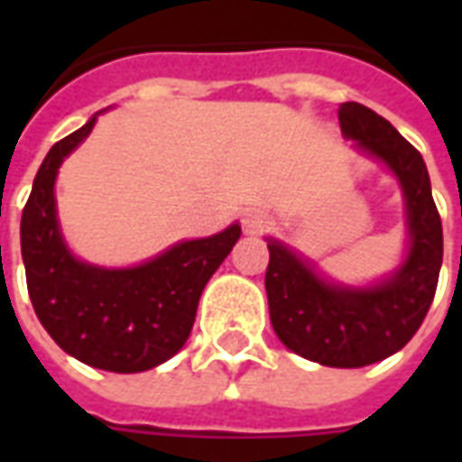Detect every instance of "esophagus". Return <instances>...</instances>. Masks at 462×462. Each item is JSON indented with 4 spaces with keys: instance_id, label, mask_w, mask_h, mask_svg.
<instances>
[{
    "instance_id": "obj_1",
    "label": "esophagus",
    "mask_w": 462,
    "mask_h": 462,
    "mask_svg": "<svg viewBox=\"0 0 462 462\" xmlns=\"http://www.w3.org/2000/svg\"><path fill=\"white\" fill-rule=\"evenodd\" d=\"M270 225L272 217L262 210H247L242 217V227L247 235H262L264 230H270Z\"/></svg>"
}]
</instances>
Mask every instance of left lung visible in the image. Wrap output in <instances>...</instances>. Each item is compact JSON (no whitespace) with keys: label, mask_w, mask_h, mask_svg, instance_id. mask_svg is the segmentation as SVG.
Wrapping results in <instances>:
<instances>
[{"label":"left lung","mask_w":462,"mask_h":462,"mask_svg":"<svg viewBox=\"0 0 462 462\" xmlns=\"http://www.w3.org/2000/svg\"><path fill=\"white\" fill-rule=\"evenodd\" d=\"M341 133L396 175L408 217V254L388 280L366 290L321 280L282 242L267 240L264 274L274 334L294 354L321 366L358 368L396 354L413 339L436 297L443 227L420 152L371 108L341 104Z\"/></svg>","instance_id":"left-lung-1"}]
</instances>
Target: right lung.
I'll list each match as a JSON object with an SVG mask.
<instances>
[{
  "label": "right lung",
  "mask_w": 462,
  "mask_h": 462,
  "mask_svg": "<svg viewBox=\"0 0 462 462\" xmlns=\"http://www.w3.org/2000/svg\"><path fill=\"white\" fill-rule=\"evenodd\" d=\"M96 116L49 151L22 212V257L34 311L49 337L88 366L138 374L175 356L188 341L198 301L240 240L230 225L128 270H104L66 250L56 220L59 165L91 133Z\"/></svg>",
  "instance_id": "right-lung-1"
}]
</instances>
